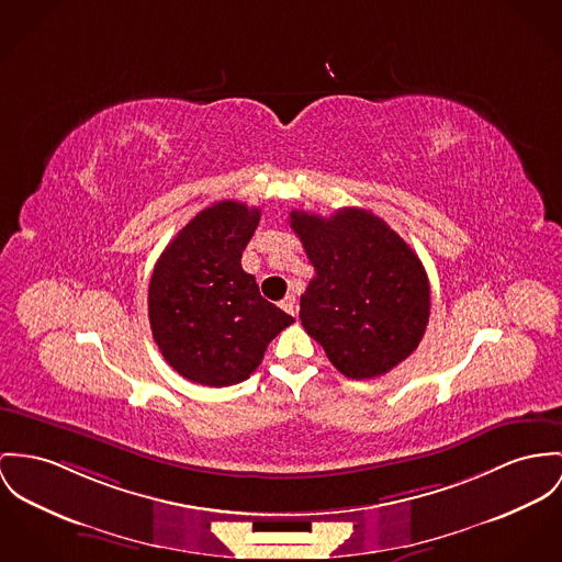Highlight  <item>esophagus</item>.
Here are the masks:
<instances>
[{
	"label": "esophagus",
	"mask_w": 562,
	"mask_h": 562,
	"mask_svg": "<svg viewBox=\"0 0 562 562\" xmlns=\"http://www.w3.org/2000/svg\"><path fill=\"white\" fill-rule=\"evenodd\" d=\"M280 307L284 310V312H289L291 316H297V312H300V305H297V300H295V295H286L282 303H280Z\"/></svg>",
	"instance_id": "34e87169"
}]
</instances>
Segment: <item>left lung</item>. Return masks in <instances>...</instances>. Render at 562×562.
I'll list each match as a JSON object with an SVG mask.
<instances>
[{
	"mask_svg": "<svg viewBox=\"0 0 562 562\" xmlns=\"http://www.w3.org/2000/svg\"><path fill=\"white\" fill-rule=\"evenodd\" d=\"M316 276L302 295L303 329L348 379L387 374L422 342L428 273L385 220L359 207L323 217L291 212Z\"/></svg>",
	"mask_w": 562,
	"mask_h": 562,
	"instance_id": "8db88e82",
	"label": "left lung"
}]
</instances>
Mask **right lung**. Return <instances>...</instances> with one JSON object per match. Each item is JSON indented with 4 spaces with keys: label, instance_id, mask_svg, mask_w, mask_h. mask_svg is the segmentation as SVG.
Segmentation results:
<instances>
[{
    "label": "right lung",
    "instance_id": "1",
    "mask_svg": "<svg viewBox=\"0 0 562 562\" xmlns=\"http://www.w3.org/2000/svg\"><path fill=\"white\" fill-rule=\"evenodd\" d=\"M259 220L260 210L246 203H214L177 233L154 267L151 334L167 363L192 383L228 387L250 379L269 342L295 323L241 269Z\"/></svg>",
    "mask_w": 562,
    "mask_h": 562
}]
</instances>
